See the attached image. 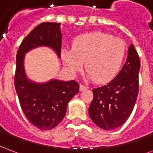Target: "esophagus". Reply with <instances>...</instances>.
Returning a JSON list of instances; mask_svg holds the SVG:
<instances>
[{
  "label": "esophagus",
  "instance_id": "obj_1",
  "mask_svg": "<svg viewBox=\"0 0 153 153\" xmlns=\"http://www.w3.org/2000/svg\"><path fill=\"white\" fill-rule=\"evenodd\" d=\"M88 88V87L84 86L83 84H80L79 85V91L80 92H82V91H84V90H86Z\"/></svg>",
  "mask_w": 153,
  "mask_h": 153
}]
</instances>
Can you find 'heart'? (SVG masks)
Segmentation results:
<instances>
[{
	"label": "heart",
	"instance_id": "b5f03b06",
	"mask_svg": "<svg viewBox=\"0 0 153 153\" xmlns=\"http://www.w3.org/2000/svg\"><path fill=\"white\" fill-rule=\"evenodd\" d=\"M126 53L121 38L102 32L80 35L74 41L72 50H64L62 57L67 69L76 74L83 68L87 78L97 83H106L118 74Z\"/></svg>",
	"mask_w": 153,
	"mask_h": 153
}]
</instances>
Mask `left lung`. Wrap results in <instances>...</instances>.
<instances>
[{
	"instance_id": "left-lung-1",
	"label": "left lung",
	"mask_w": 153,
	"mask_h": 153,
	"mask_svg": "<svg viewBox=\"0 0 153 153\" xmlns=\"http://www.w3.org/2000/svg\"><path fill=\"white\" fill-rule=\"evenodd\" d=\"M139 70V57L131 44L126 61L118 74L106 85L93 88L88 114L99 128L115 129L128 120L138 97Z\"/></svg>"
}]
</instances>
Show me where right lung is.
I'll use <instances>...</instances> for the list:
<instances>
[{"label":"right lung","instance_id":"obj_1","mask_svg":"<svg viewBox=\"0 0 153 153\" xmlns=\"http://www.w3.org/2000/svg\"><path fill=\"white\" fill-rule=\"evenodd\" d=\"M62 33L60 24L46 22L38 25L24 39L16 56L15 86L23 112L32 125L41 130L55 128L65 117L67 106L79 93L74 80L51 79L38 83L30 79L25 71V55L38 47H49L60 59Z\"/></svg>","mask_w":153,"mask_h":153}]
</instances>
